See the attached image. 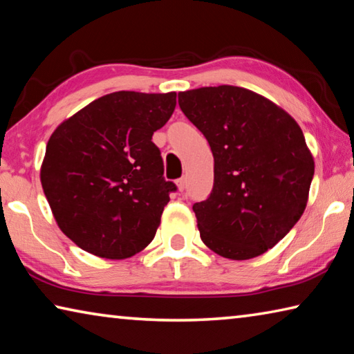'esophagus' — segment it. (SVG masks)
Wrapping results in <instances>:
<instances>
[{"mask_svg": "<svg viewBox=\"0 0 354 354\" xmlns=\"http://www.w3.org/2000/svg\"><path fill=\"white\" fill-rule=\"evenodd\" d=\"M176 187L179 192H183L185 189V179L184 178H179L176 181Z\"/></svg>", "mask_w": 354, "mask_h": 354, "instance_id": "1", "label": "esophagus"}]
</instances>
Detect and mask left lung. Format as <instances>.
Returning a JSON list of instances; mask_svg holds the SVG:
<instances>
[{
  "label": "left lung",
  "mask_w": 354,
  "mask_h": 354,
  "mask_svg": "<svg viewBox=\"0 0 354 354\" xmlns=\"http://www.w3.org/2000/svg\"><path fill=\"white\" fill-rule=\"evenodd\" d=\"M178 101L214 156L211 195L194 205L201 241L226 259L263 254L308 205L315 165L301 128L243 87L194 88L179 92Z\"/></svg>",
  "instance_id": "left-lung-1"
}]
</instances>
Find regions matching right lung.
Returning <instances> with one entry per match:
<instances>
[{
	"mask_svg": "<svg viewBox=\"0 0 354 354\" xmlns=\"http://www.w3.org/2000/svg\"><path fill=\"white\" fill-rule=\"evenodd\" d=\"M175 106V92H113L51 134L41 187L57 226L84 251L127 259L154 239L176 185L151 139Z\"/></svg>",
	"mask_w": 354,
	"mask_h": 354,
	"instance_id": "add662e5",
	"label": "right lung"
}]
</instances>
